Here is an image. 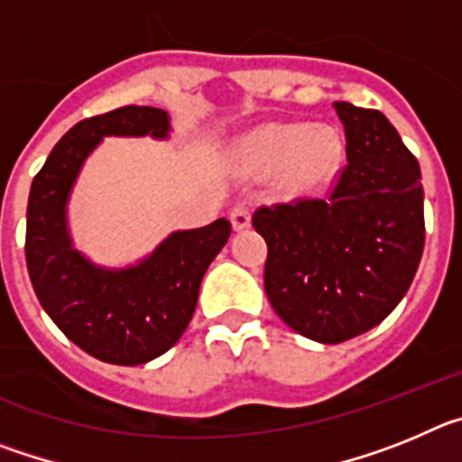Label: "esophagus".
Here are the masks:
<instances>
[{
  "mask_svg": "<svg viewBox=\"0 0 462 462\" xmlns=\"http://www.w3.org/2000/svg\"><path fill=\"white\" fill-rule=\"evenodd\" d=\"M252 212L247 203H238V206L231 208V224H234L236 231H243V228L250 226Z\"/></svg>",
  "mask_w": 462,
  "mask_h": 462,
  "instance_id": "1",
  "label": "esophagus"
}]
</instances>
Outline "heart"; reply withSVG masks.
Instances as JSON below:
<instances>
[{
  "mask_svg": "<svg viewBox=\"0 0 462 462\" xmlns=\"http://www.w3.org/2000/svg\"><path fill=\"white\" fill-rule=\"evenodd\" d=\"M342 138L333 126L268 125L252 134L247 152L259 169L282 166V182L293 194H312L336 175L342 162Z\"/></svg>",
  "mask_w": 462,
  "mask_h": 462,
  "instance_id": "1",
  "label": "heart"
}]
</instances>
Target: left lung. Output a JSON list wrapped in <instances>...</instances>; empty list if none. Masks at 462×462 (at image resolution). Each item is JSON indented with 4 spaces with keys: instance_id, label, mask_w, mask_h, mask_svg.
<instances>
[{
    "instance_id": "left-lung-1",
    "label": "left lung",
    "mask_w": 462,
    "mask_h": 462,
    "mask_svg": "<svg viewBox=\"0 0 462 462\" xmlns=\"http://www.w3.org/2000/svg\"><path fill=\"white\" fill-rule=\"evenodd\" d=\"M346 164L326 199L261 206L263 287L296 333L337 345L382 324L410 289L426 243L421 169L374 108L336 101Z\"/></svg>"
}]
</instances>
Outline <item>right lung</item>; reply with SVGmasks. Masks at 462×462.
<instances>
[{
	"label": "right lung",
	"instance_id": "1",
	"mask_svg": "<svg viewBox=\"0 0 462 462\" xmlns=\"http://www.w3.org/2000/svg\"><path fill=\"white\" fill-rule=\"evenodd\" d=\"M145 134L166 138L164 110L122 106L73 125L34 175L27 201L24 259L39 303L73 345L116 365L148 363L180 340L203 275L231 236L228 219L178 231L122 271L92 266L73 250L67 199L85 157L104 136Z\"/></svg>",
	"mask_w": 462,
	"mask_h": 462
}]
</instances>
